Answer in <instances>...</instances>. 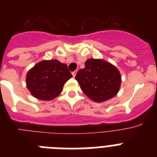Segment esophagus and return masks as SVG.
<instances>
[{
  "instance_id": "esophagus-1",
  "label": "esophagus",
  "mask_w": 157,
  "mask_h": 157,
  "mask_svg": "<svg viewBox=\"0 0 157 157\" xmlns=\"http://www.w3.org/2000/svg\"><path fill=\"white\" fill-rule=\"evenodd\" d=\"M71 74H72V75H73V77H75L76 74H77V71H73Z\"/></svg>"
}]
</instances>
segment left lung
Segmentation results:
<instances>
[{
	"mask_svg": "<svg viewBox=\"0 0 157 157\" xmlns=\"http://www.w3.org/2000/svg\"><path fill=\"white\" fill-rule=\"evenodd\" d=\"M75 79L82 92L96 102H103L115 97L121 84L120 71L103 59H87L85 68L77 72Z\"/></svg>",
	"mask_w": 157,
	"mask_h": 157,
	"instance_id": "obj_1",
	"label": "left lung"
}]
</instances>
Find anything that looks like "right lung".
<instances>
[{
    "mask_svg": "<svg viewBox=\"0 0 157 157\" xmlns=\"http://www.w3.org/2000/svg\"><path fill=\"white\" fill-rule=\"evenodd\" d=\"M72 77L67 66L57 59L43 60L27 75V86L34 97L43 101L56 98L63 85Z\"/></svg>",
    "mask_w": 157,
    "mask_h": 157,
    "instance_id": "obj_1",
    "label": "right lung"
}]
</instances>
